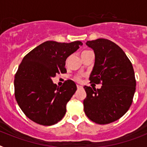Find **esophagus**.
<instances>
[{
    "label": "esophagus",
    "mask_w": 147,
    "mask_h": 147,
    "mask_svg": "<svg viewBox=\"0 0 147 147\" xmlns=\"http://www.w3.org/2000/svg\"><path fill=\"white\" fill-rule=\"evenodd\" d=\"M77 88H78V89H83V86H80V85H78Z\"/></svg>",
    "instance_id": "34e87169"
}]
</instances>
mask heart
Returning a JSON list of instances; mask_svg holds the SVG:
<instances>
[{"label": "heart", "instance_id": "obj_1", "mask_svg": "<svg viewBox=\"0 0 147 147\" xmlns=\"http://www.w3.org/2000/svg\"><path fill=\"white\" fill-rule=\"evenodd\" d=\"M89 52V51H84V52H82V54H83V53H84V52ZM82 54H81V55H82ZM76 80H78V81H80V78L78 77L77 78H76Z\"/></svg>", "mask_w": 147, "mask_h": 147}]
</instances>
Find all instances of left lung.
<instances>
[{
  "label": "left lung",
  "mask_w": 147,
  "mask_h": 147,
  "mask_svg": "<svg viewBox=\"0 0 147 147\" xmlns=\"http://www.w3.org/2000/svg\"><path fill=\"white\" fill-rule=\"evenodd\" d=\"M95 53V64L89 80L100 89L84 86L86 98L84 109L89 119L107 124L121 118L129 110L135 92L133 66L121 47L104 38L88 40Z\"/></svg>",
  "instance_id": "left-lung-1"
}]
</instances>
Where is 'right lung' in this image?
Listing matches in <instances>:
<instances>
[{
  "label": "right lung",
  "mask_w": 147,
  "mask_h": 147,
  "mask_svg": "<svg viewBox=\"0 0 147 147\" xmlns=\"http://www.w3.org/2000/svg\"><path fill=\"white\" fill-rule=\"evenodd\" d=\"M82 45L79 40L71 43L49 40L23 58L15 76V96L29 119L38 124L51 126L63 118L66 104L77 86L68 80L59 87L52 78L57 74L66 72V59Z\"/></svg>",
  "instance_id": "right-lung-1"
}]
</instances>
